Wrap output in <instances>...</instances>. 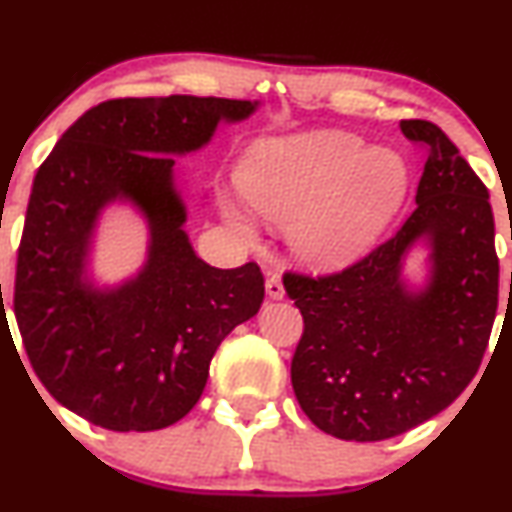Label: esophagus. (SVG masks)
I'll list each match as a JSON object with an SVG mask.
<instances>
[{
  "label": "esophagus",
  "instance_id": "1",
  "mask_svg": "<svg viewBox=\"0 0 512 512\" xmlns=\"http://www.w3.org/2000/svg\"><path fill=\"white\" fill-rule=\"evenodd\" d=\"M264 286H267V295L272 300H281L283 295H286V291H283V283H281V276H276V274H272L267 279V283H264Z\"/></svg>",
  "mask_w": 512,
  "mask_h": 512
}]
</instances>
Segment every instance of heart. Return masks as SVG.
<instances>
[{
	"label": "heart",
	"mask_w": 512,
	"mask_h": 512,
	"mask_svg": "<svg viewBox=\"0 0 512 512\" xmlns=\"http://www.w3.org/2000/svg\"><path fill=\"white\" fill-rule=\"evenodd\" d=\"M248 205L279 226H293V248L319 272L360 260L398 217L410 171L396 152L374 150L357 135L319 131L257 143L240 164ZM231 221L243 236L257 229L245 214Z\"/></svg>",
	"instance_id": "b5f03b06"
}]
</instances>
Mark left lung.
I'll use <instances>...</instances> for the list:
<instances>
[{"label": "left lung", "instance_id": "left-lung-1", "mask_svg": "<svg viewBox=\"0 0 512 512\" xmlns=\"http://www.w3.org/2000/svg\"><path fill=\"white\" fill-rule=\"evenodd\" d=\"M427 150L417 209L400 231L338 274L283 276L303 315L291 362L312 424L343 441H384L432 420L482 365L498 307L489 190L432 121H400ZM430 248V279L412 289L402 260Z\"/></svg>", "mask_w": 512, "mask_h": 512}]
</instances>
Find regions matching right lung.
Here are the masks:
<instances>
[{"label":"right lung","instance_id":"obj_1","mask_svg":"<svg viewBox=\"0 0 512 512\" xmlns=\"http://www.w3.org/2000/svg\"><path fill=\"white\" fill-rule=\"evenodd\" d=\"M250 100L126 97L85 112L35 174L18 245L14 315L49 396L97 427L155 432L186 417L205 391L219 343L257 315L255 262L209 267L195 255L174 155L243 121ZM131 201L151 229L144 269L114 289L87 279L101 209Z\"/></svg>","mask_w":512,"mask_h":512}]
</instances>
